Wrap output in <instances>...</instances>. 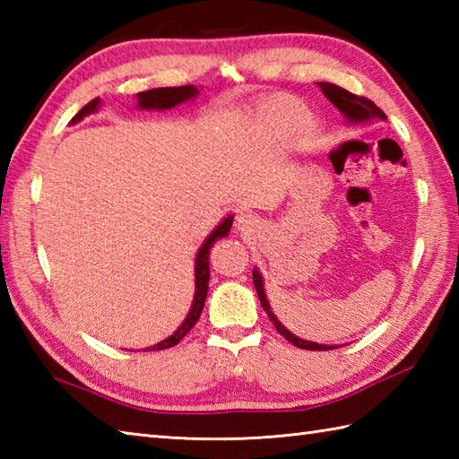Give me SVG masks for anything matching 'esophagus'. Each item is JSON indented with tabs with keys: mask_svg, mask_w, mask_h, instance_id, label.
<instances>
[{
	"mask_svg": "<svg viewBox=\"0 0 459 459\" xmlns=\"http://www.w3.org/2000/svg\"><path fill=\"white\" fill-rule=\"evenodd\" d=\"M258 221L252 217V214H248V212H240L238 217H237V229L240 230V232H250L252 229H255V224H256Z\"/></svg>",
	"mask_w": 459,
	"mask_h": 459,
	"instance_id": "obj_1",
	"label": "esophagus"
}]
</instances>
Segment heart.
<instances>
[{
  "instance_id": "heart-1",
  "label": "heart",
  "mask_w": 459,
  "mask_h": 459,
  "mask_svg": "<svg viewBox=\"0 0 459 459\" xmlns=\"http://www.w3.org/2000/svg\"><path fill=\"white\" fill-rule=\"evenodd\" d=\"M307 110L301 100L288 94L272 96L260 106L256 126L260 134L272 142H291L299 132V138L309 140L314 134V122L306 120Z\"/></svg>"
}]
</instances>
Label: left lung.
<instances>
[{
  "label": "left lung",
  "instance_id": "obj_1",
  "mask_svg": "<svg viewBox=\"0 0 459 459\" xmlns=\"http://www.w3.org/2000/svg\"><path fill=\"white\" fill-rule=\"evenodd\" d=\"M317 86L321 89V92H324L327 96V100L337 106L339 112L345 116L347 122L351 124H360V122H370V120H386V114L378 108V106L373 102L365 99V96H357L353 92H349L345 89H341V86L337 84H331V82H317ZM252 280H255V288H256V294L260 298V304L262 307H264L266 316L270 317L272 324H274L278 333L288 339L291 345H296L299 349H307V351H329V349H335L333 345H319V343H311V341H304L296 337L294 333H290V331L280 324V321L276 319V316L272 314L270 309V304L266 299V294H264V284H262V276L260 272L255 270L252 272Z\"/></svg>",
  "mask_w": 459,
  "mask_h": 459
}]
</instances>
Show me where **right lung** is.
I'll return each instance as SVG.
<instances>
[{"label":"right lung","mask_w":459,"mask_h":459,"mask_svg":"<svg viewBox=\"0 0 459 459\" xmlns=\"http://www.w3.org/2000/svg\"><path fill=\"white\" fill-rule=\"evenodd\" d=\"M199 94V89H195L193 84L187 86H165V89H152V91H145V92H138V106L142 110H169L173 106H178L185 100H191L193 96ZM100 106V99H94L91 100L86 106L79 110V114L74 116L71 120V124L81 122L84 116H89L92 112L99 110ZM232 227V217L224 219L217 229H214L209 238L203 242V247L197 252V258H195V298H193V306L187 319L183 321V324L178 327L173 335H169L168 339H163L161 343L153 345L145 351H163V349H169L173 345H178L179 341L189 333L191 327L197 324V319L201 317V311L204 306V299H207V290H209V278H211V272H209V252L212 248L214 242L219 238H224L230 232Z\"/></svg>","instance_id":"add662e5"}]
</instances>
